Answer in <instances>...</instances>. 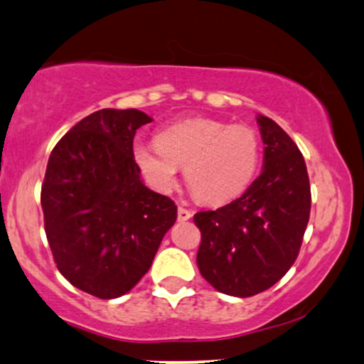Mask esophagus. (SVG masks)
Masks as SVG:
<instances>
[{
	"label": "esophagus",
	"instance_id": "1",
	"mask_svg": "<svg viewBox=\"0 0 364 364\" xmlns=\"http://www.w3.org/2000/svg\"><path fill=\"white\" fill-rule=\"evenodd\" d=\"M191 211L190 210H186V208H183V206H179L178 208V222H186V220H190L191 218Z\"/></svg>",
	"mask_w": 364,
	"mask_h": 364
}]
</instances>
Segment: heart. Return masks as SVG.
I'll return each mask as SVG.
<instances>
[{"label": "heart", "mask_w": 364, "mask_h": 364, "mask_svg": "<svg viewBox=\"0 0 364 364\" xmlns=\"http://www.w3.org/2000/svg\"><path fill=\"white\" fill-rule=\"evenodd\" d=\"M136 164L161 191L185 168L190 191L205 203H225L245 191L260 166L259 132L247 124L210 117L186 119L159 132L154 144L132 146Z\"/></svg>", "instance_id": "1"}]
</instances>
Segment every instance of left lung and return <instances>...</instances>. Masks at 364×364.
I'll use <instances>...</instances> for the list:
<instances>
[{
    "label": "left lung",
    "mask_w": 364,
    "mask_h": 364,
    "mask_svg": "<svg viewBox=\"0 0 364 364\" xmlns=\"http://www.w3.org/2000/svg\"><path fill=\"white\" fill-rule=\"evenodd\" d=\"M264 171L218 210L193 216L201 232L196 264L216 291L250 297L287 274L309 222L311 185L304 158L287 132L259 116Z\"/></svg>",
    "instance_id": "1"
}]
</instances>
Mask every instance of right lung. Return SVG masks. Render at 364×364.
<instances>
[{"label":"right lung","instance_id":"right-lung-1","mask_svg":"<svg viewBox=\"0 0 364 364\" xmlns=\"http://www.w3.org/2000/svg\"><path fill=\"white\" fill-rule=\"evenodd\" d=\"M153 121L137 109H102L55 146L41 185L45 233L60 274L99 299L131 291L176 222L171 198L141 181L136 131Z\"/></svg>","mask_w":364,"mask_h":364}]
</instances>
